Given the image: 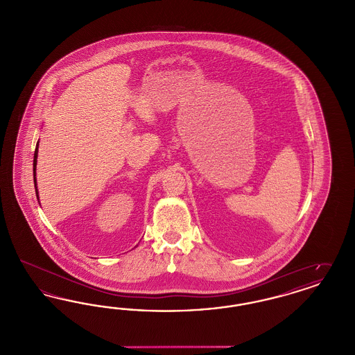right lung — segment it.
<instances>
[{"instance_id":"1","label":"right lung","mask_w":355,"mask_h":355,"mask_svg":"<svg viewBox=\"0 0 355 355\" xmlns=\"http://www.w3.org/2000/svg\"><path fill=\"white\" fill-rule=\"evenodd\" d=\"M37 154H38V142H37V148L34 150V159H33V175H34V186H35V165H37ZM35 194H37V198H38V191L35 189Z\"/></svg>"}]
</instances>
